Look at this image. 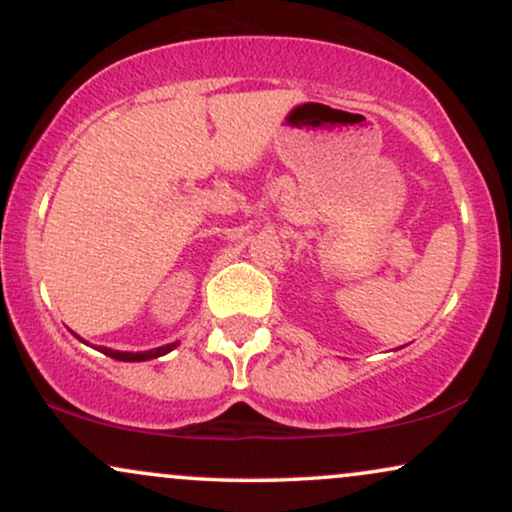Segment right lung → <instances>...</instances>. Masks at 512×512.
Returning a JSON list of instances; mask_svg holds the SVG:
<instances>
[{"label":"right lung","instance_id":"1","mask_svg":"<svg viewBox=\"0 0 512 512\" xmlns=\"http://www.w3.org/2000/svg\"><path fill=\"white\" fill-rule=\"evenodd\" d=\"M175 346H178V342L175 344H166L161 346V349H151V351H142V354H129V351H113V349H105L103 346V354L115 358V361H146V358H158L163 354H168V351H173Z\"/></svg>","mask_w":512,"mask_h":512}]
</instances>
